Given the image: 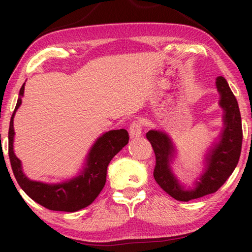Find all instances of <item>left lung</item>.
Segmentation results:
<instances>
[{
	"instance_id": "8db88e82",
	"label": "left lung",
	"mask_w": 252,
	"mask_h": 252,
	"mask_svg": "<svg viewBox=\"0 0 252 252\" xmlns=\"http://www.w3.org/2000/svg\"><path fill=\"white\" fill-rule=\"evenodd\" d=\"M23 94L24 84L20 90V96L8 127V157L16 181L30 198L50 210L74 212L90 206L104 187L110 161L129 141L127 132L113 130L101 135L91 148L84 168L78 177L57 185L32 181L23 173L22 164L13 150L15 134L13 119L16 110L22 103L21 97Z\"/></svg>"
}]
</instances>
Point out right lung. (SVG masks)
I'll use <instances>...</instances> for the list:
<instances>
[{"mask_svg": "<svg viewBox=\"0 0 252 252\" xmlns=\"http://www.w3.org/2000/svg\"><path fill=\"white\" fill-rule=\"evenodd\" d=\"M217 88L220 92V105L224 110V131L220 143L209 158L207 172L201 178V182L194 191L182 192L179 190L176 179L170 171L169 162L172 152V144L168 135L163 132L151 130L147 133V139L151 143L156 156V167L153 177L162 189L179 201H189L206 194L216 192L237 167L242 146L241 116L238 102L224 79H217Z\"/></svg>", "mask_w": 252, "mask_h": 252, "instance_id": "add662e5", "label": "right lung"}]
</instances>
